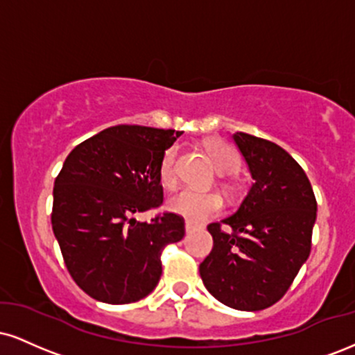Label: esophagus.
Listing matches in <instances>:
<instances>
[{"label":"esophagus","mask_w":355,"mask_h":355,"mask_svg":"<svg viewBox=\"0 0 355 355\" xmlns=\"http://www.w3.org/2000/svg\"><path fill=\"white\" fill-rule=\"evenodd\" d=\"M195 230H198L197 223H193V222H187L185 223V232H187V234H191V232H195Z\"/></svg>","instance_id":"1"}]
</instances>
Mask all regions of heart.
Masks as SVG:
<instances>
[{"instance_id":"heart-1","label":"heart","mask_w":355,"mask_h":355,"mask_svg":"<svg viewBox=\"0 0 355 355\" xmlns=\"http://www.w3.org/2000/svg\"><path fill=\"white\" fill-rule=\"evenodd\" d=\"M209 155L214 162L215 168L223 175H232L240 168V158L232 146L222 141H211L207 146ZM178 145H172L165 150L158 164V178L165 189H173L178 182ZM223 207L222 197L217 191H195L183 189L170 197L168 209L173 214L191 220V222H203V220L220 214Z\"/></svg>"}]
</instances>
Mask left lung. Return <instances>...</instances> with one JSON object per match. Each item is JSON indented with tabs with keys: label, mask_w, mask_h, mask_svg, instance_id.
Returning <instances> with one entry per match:
<instances>
[{
	"label": "left lung",
	"mask_w": 355,
	"mask_h": 355,
	"mask_svg": "<svg viewBox=\"0 0 355 355\" xmlns=\"http://www.w3.org/2000/svg\"><path fill=\"white\" fill-rule=\"evenodd\" d=\"M234 140L255 182L234 215L207 227L214 248L200 277L218 302L254 312L279 302L309 259L317 202L284 148L243 132Z\"/></svg>",
	"instance_id": "8db88e82"
}]
</instances>
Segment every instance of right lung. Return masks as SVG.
I'll use <instances>...</instances> for the list:
<instances>
[{
	"mask_svg": "<svg viewBox=\"0 0 355 355\" xmlns=\"http://www.w3.org/2000/svg\"><path fill=\"white\" fill-rule=\"evenodd\" d=\"M175 130L116 125L71 150L53 189L51 227L71 279L89 297L132 304L157 287L162 252L180 242L185 220L173 211L138 222L164 203L162 155Z\"/></svg>",
	"mask_w": 355,
	"mask_h": 355,
	"instance_id": "add662e5",
	"label": "right lung"
}]
</instances>
